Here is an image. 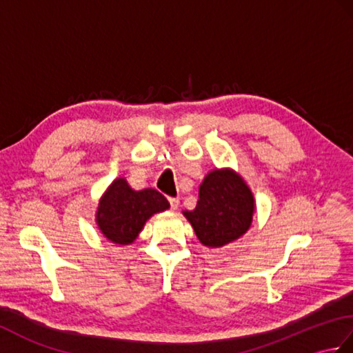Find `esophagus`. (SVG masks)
<instances>
[{"label": "esophagus", "mask_w": 353, "mask_h": 353, "mask_svg": "<svg viewBox=\"0 0 353 353\" xmlns=\"http://www.w3.org/2000/svg\"><path fill=\"white\" fill-rule=\"evenodd\" d=\"M170 205H171V209H176L179 206V201H181V199L179 197H170Z\"/></svg>", "instance_id": "obj_1"}]
</instances>
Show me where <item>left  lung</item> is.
<instances>
[{
    "instance_id": "obj_1",
    "label": "left lung",
    "mask_w": 353,
    "mask_h": 353,
    "mask_svg": "<svg viewBox=\"0 0 353 353\" xmlns=\"http://www.w3.org/2000/svg\"><path fill=\"white\" fill-rule=\"evenodd\" d=\"M253 211V196L243 179L229 170H215L200 185L196 208L183 215L201 244L223 247L245 234Z\"/></svg>"
}]
</instances>
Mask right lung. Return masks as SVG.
<instances>
[{"instance_id": "1", "label": "right lung", "mask_w": 353, "mask_h": 353, "mask_svg": "<svg viewBox=\"0 0 353 353\" xmlns=\"http://www.w3.org/2000/svg\"><path fill=\"white\" fill-rule=\"evenodd\" d=\"M168 208V200L159 191H134L124 179H117L100 201L97 223L110 241L130 244L150 216Z\"/></svg>"}]
</instances>
